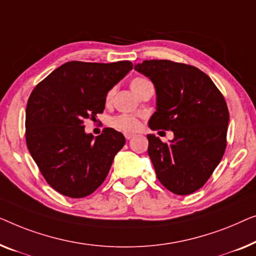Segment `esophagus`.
Returning a JSON list of instances; mask_svg holds the SVG:
<instances>
[{
  "instance_id": "34e87169",
  "label": "esophagus",
  "mask_w": 256,
  "mask_h": 256,
  "mask_svg": "<svg viewBox=\"0 0 256 256\" xmlns=\"http://www.w3.org/2000/svg\"><path fill=\"white\" fill-rule=\"evenodd\" d=\"M124 136H125V138H126V139L128 140V139H131L133 136H134V133H125Z\"/></svg>"
}]
</instances>
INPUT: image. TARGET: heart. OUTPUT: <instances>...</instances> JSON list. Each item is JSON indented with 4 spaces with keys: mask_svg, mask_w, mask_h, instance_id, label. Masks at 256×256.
<instances>
[{
    "mask_svg": "<svg viewBox=\"0 0 256 256\" xmlns=\"http://www.w3.org/2000/svg\"><path fill=\"white\" fill-rule=\"evenodd\" d=\"M146 81H147L146 78H133L131 82V89L133 90V92L136 94L138 88ZM111 95H112V92H111L106 95V102H109L110 100ZM109 125L112 128L117 130V131H120L124 133L136 132L140 128H142V123H140L138 118L130 116V114H120V116L111 118L109 122Z\"/></svg>",
    "mask_w": 256,
    "mask_h": 256,
    "instance_id": "heart-1",
    "label": "heart"
}]
</instances>
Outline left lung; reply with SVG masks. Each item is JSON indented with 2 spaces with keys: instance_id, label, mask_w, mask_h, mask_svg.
Segmentation results:
<instances>
[{
  "instance_id": "1",
  "label": "left lung",
  "mask_w": 256,
  "mask_h": 256,
  "mask_svg": "<svg viewBox=\"0 0 256 256\" xmlns=\"http://www.w3.org/2000/svg\"><path fill=\"white\" fill-rule=\"evenodd\" d=\"M134 70L153 82L156 111L150 130H170L162 142L147 134L156 178L176 195H189L205 184L226 148L230 120L225 98L198 68L169 60H145Z\"/></svg>"
}]
</instances>
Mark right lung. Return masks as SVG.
<instances>
[{
  "label": "right lung",
  "instance_id": "1",
  "mask_svg": "<svg viewBox=\"0 0 256 256\" xmlns=\"http://www.w3.org/2000/svg\"><path fill=\"white\" fill-rule=\"evenodd\" d=\"M132 68L131 61H70L31 92L25 114L28 152L61 195L82 198L92 194L125 145V136L111 128L94 138L84 122L103 112L108 92Z\"/></svg>",
  "mask_w": 256,
  "mask_h": 256
}]
</instances>
